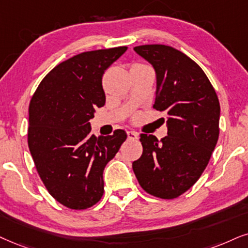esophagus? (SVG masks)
<instances>
[{"label":"esophagus","instance_id":"esophagus-1","mask_svg":"<svg viewBox=\"0 0 248 248\" xmlns=\"http://www.w3.org/2000/svg\"><path fill=\"white\" fill-rule=\"evenodd\" d=\"M127 136H128V139H129V140H137V139H139V134H137L136 131H131V130L127 131Z\"/></svg>","mask_w":248,"mask_h":248}]
</instances>
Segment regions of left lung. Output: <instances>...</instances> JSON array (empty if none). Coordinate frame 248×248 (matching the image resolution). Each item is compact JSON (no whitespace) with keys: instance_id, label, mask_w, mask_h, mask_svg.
Listing matches in <instances>:
<instances>
[{"instance_id":"1","label":"left lung","mask_w":248,"mask_h":248,"mask_svg":"<svg viewBox=\"0 0 248 248\" xmlns=\"http://www.w3.org/2000/svg\"><path fill=\"white\" fill-rule=\"evenodd\" d=\"M155 71L153 108L165 112L167 136L140 134L143 153L133 162L140 186L152 196L174 199L198 181L218 140L220 102L197 62L173 46L134 48Z\"/></svg>"}]
</instances>
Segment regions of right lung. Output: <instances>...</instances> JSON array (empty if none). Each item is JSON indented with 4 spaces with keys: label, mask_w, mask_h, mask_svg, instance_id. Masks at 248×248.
Returning <instances> with one entry per match:
<instances>
[{
    "label": "right lung",
    "mask_w": 248,
    "mask_h": 248,
    "mask_svg": "<svg viewBox=\"0 0 248 248\" xmlns=\"http://www.w3.org/2000/svg\"><path fill=\"white\" fill-rule=\"evenodd\" d=\"M127 46L87 51L52 68L41 81L28 109V147L36 170L54 198L86 209L104 193L103 171L127 139L90 134V119L105 104L102 78Z\"/></svg>",
    "instance_id": "obj_1"
}]
</instances>
